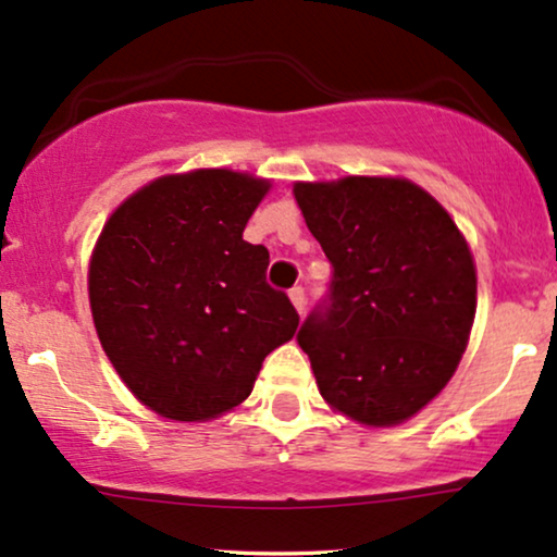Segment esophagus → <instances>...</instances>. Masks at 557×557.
<instances>
[{
    "label": "esophagus",
    "instance_id": "obj_1",
    "mask_svg": "<svg viewBox=\"0 0 557 557\" xmlns=\"http://www.w3.org/2000/svg\"><path fill=\"white\" fill-rule=\"evenodd\" d=\"M287 298H290L293 309H296L298 314L304 317V311H306V293H304V287H293V290L287 293Z\"/></svg>",
    "mask_w": 557,
    "mask_h": 557
}]
</instances>
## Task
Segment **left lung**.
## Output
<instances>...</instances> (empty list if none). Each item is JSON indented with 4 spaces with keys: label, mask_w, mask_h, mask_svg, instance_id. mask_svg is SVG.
<instances>
[{
    "label": "left lung",
    "mask_w": 557,
    "mask_h": 557,
    "mask_svg": "<svg viewBox=\"0 0 557 557\" xmlns=\"http://www.w3.org/2000/svg\"><path fill=\"white\" fill-rule=\"evenodd\" d=\"M293 196L330 259V304L298 345L332 411L398 426L443 393L469 345L476 264L432 194L398 175L298 181Z\"/></svg>",
    "instance_id": "obj_1"
}]
</instances>
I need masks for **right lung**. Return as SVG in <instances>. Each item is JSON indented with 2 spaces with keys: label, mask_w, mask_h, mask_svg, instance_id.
Masks as SVG:
<instances>
[{
  "label": "right lung",
  "mask_w": 557,
  "mask_h": 557,
  "mask_svg": "<svg viewBox=\"0 0 557 557\" xmlns=\"http://www.w3.org/2000/svg\"><path fill=\"white\" fill-rule=\"evenodd\" d=\"M272 181L227 168L162 175L110 214L88 261V304L140 406L212 421L251 395L298 314L267 285L270 251L243 240Z\"/></svg>",
  "instance_id": "1"
}]
</instances>
